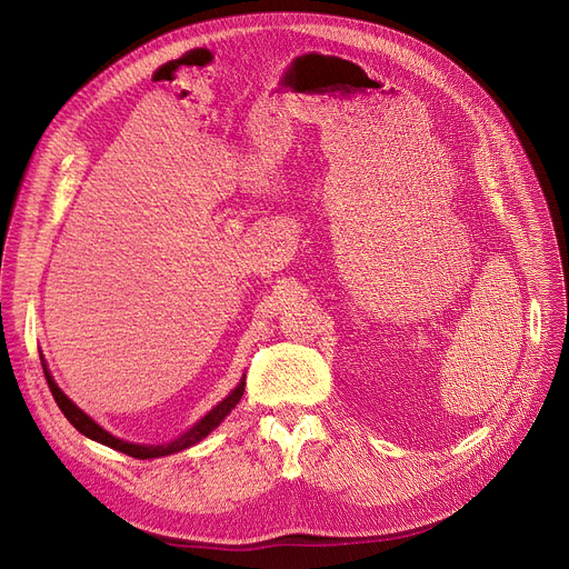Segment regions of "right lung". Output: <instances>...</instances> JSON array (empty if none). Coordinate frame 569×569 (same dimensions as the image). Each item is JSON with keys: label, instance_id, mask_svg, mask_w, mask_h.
I'll list each match as a JSON object with an SVG mask.
<instances>
[{"label": "right lung", "instance_id": "obj_1", "mask_svg": "<svg viewBox=\"0 0 569 569\" xmlns=\"http://www.w3.org/2000/svg\"><path fill=\"white\" fill-rule=\"evenodd\" d=\"M41 366H43V375H46V382H48V387H50V393H52V398H56V402H58V408L62 410V415L69 419V423H71L78 432H83L86 438H90V440H94V442H99V445L111 447V449H116V451H122V453H127V456H131V458H159V456H169V453L182 451V449H187V447H192V445L201 442L210 430H214V428H218V426L222 423V419L236 408L238 400L242 398V391H246V377H242L240 385H238L220 405H214V408H212L201 421H197L192 428H189V430L184 432V436H180L178 440H173V442H169V445H133V442H124V440L111 436V432L103 430V428H101L94 419H90L83 410L76 408V405L64 396V391L56 385V380H52V375L48 372L43 357H41Z\"/></svg>", "mask_w": 569, "mask_h": 569}]
</instances>
